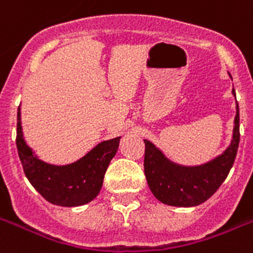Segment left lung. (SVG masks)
I'll return each mask as SVG.
<instances>
[{"label":"left lung","mask_w":253,"mask_h":253,"mask_svg":"<svg viewBox=\"0 0 253 253\" xmlns=\"http://www.w3.org/2000/svg\"><path fill=\"white\" fill-rule=\"evenodd\" d=\"M235 96V91L233 89ZM239 106L234 120L233 139L222 155L198 166H183L170 161L149 140L145 143L144 173L152 194L171 207H196L208 200L226 179L239 145Z\"/></svg>","instance_id":"obj_1"}]
</instances>
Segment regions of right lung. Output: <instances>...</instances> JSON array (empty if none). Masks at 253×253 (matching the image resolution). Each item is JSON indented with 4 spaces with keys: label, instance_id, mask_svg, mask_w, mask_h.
<instances>
[{
    "label": "right lung",
    "instance_id": "1",
    "mask_svg": "<svg viewBox=\"0 0 253 253\" xmlns=\"http://www.w3.org/2000/svg\"><path fill=\"white\" fill-rule=\"evenodd\" d=\"M121 136L98 143L87 155L69 165H52L35 155L22 130L20 106L16 121V148L24 174L39 194L59 207H78L93 200L104 182L109 164L120 147Z\"/></svg>",
    "mask_w": 253,
    "mask_h": 253
}]
</instances>
